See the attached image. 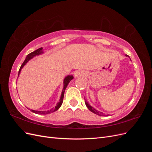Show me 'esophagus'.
Instances as JSON below:
<instances>
[{
  "mask_svg": "<svg viewBox=\"0 0 152 152\" xmlns=\"http://www.w3.org/2000/svg\"><path fill=\"white\" fill-rule=\"evenodd\" d=\"M84 75V72L82 70H77L74 73L75 77H79L81 76H83Z\"/></svg>",
  "mask_w": 152,
  "mask_h": 152,
  "instance_id": "obj_1",
  "label": "esophagus"
}]
</instances>
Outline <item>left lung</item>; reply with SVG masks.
<instances>
[{
  "instance_id": "1",
  "label": "left lung",
  "mask_w": 152,
  "mask_h": 152,
  "mask_svg": "<svg viewBox=\"0 0 152 152\" xmlns=\"http://www.w3.org/2000/svg\"><path fill=\"white\" fill-rule=\"evenodd\" d=\"M126 56H127V55H126ZM85 103H86V105L87 106V108H88L91 112H92L93 113H95V114H96V115H99V116H104V114L103 113L100 112L98 111V110H96L94 109L93 107H92L91 106L89 103H87L86 102H85Z\"/></svg>"
}]
</instances>
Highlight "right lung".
<instances>
[{
	"instance_id": "obj_1",
	"label": "right lung",
	"mask_w": 152,
	"mask_h": 152,
	"mask_svg": "<svg viewBox=\"0 0 152 152\" xmlns=\"http://www.w3.org/2000/svg\"><path fill=\"white\" fill-rule=\"evenodd\" d=\"M43 53V51H42V48H40L38 49L35 50V51L32 52L30 54H28V55H27L24 62L23 63V64L21 65L20 70H19V72H18V76H19L20 73V72L21 70V68L24 66V65H26V63L28 62L30 59L33 58L34 56H37V55H39L40 54H42ZM73 79V75H67L65 78V79H64L63 80V91H62V93H61V97H60V99H59V102L57 103L56 106L54 108L50 109L49 110H48V111H38V110H31V111L32 112H34L35 113H37V114H40V115H45V114H49L50 113H53L54 112H56V110H58L59 108H60V107L61 106L62 103H63V98H64V93H65V89L66 88V87L68 86V84H69V82H70L72 79Z\"/></svg>"
}]
</instances>
